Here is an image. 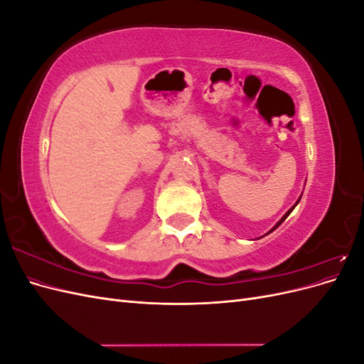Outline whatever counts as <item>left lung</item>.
Masks as SVG:
<instances>
[{"label": "left lung", "instance_id": "8db88e82", "mask_svg": "<svg viewBox=\"0 0 364 364\" xmlns=\"http://www.w3.org/2000/svg\"><path fill=\"white\" fill-rule=\"evenodd\" d=\"M299 200H301V199H299ZM299 200H297V202H296V205H297V203H299ZM296 205H294V206H296ZM294 206H291V208H290V209H289V211H287V213H285V214H284V217H282V218H281V220H279V222H278V223H277V225H274V226H273V228H272V230H270V232H273V230H274V229H277V228H278V226H279V225H281V223H282V222H284V220H285V218H287V217H289V215H290V213H291V211H293V209H294Z\"/></svg>", "mask_w": 364, "mask_h": 364}]
</instances>
